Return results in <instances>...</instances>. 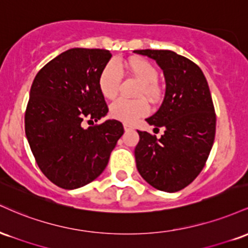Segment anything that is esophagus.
Listing matches in <instances>:
<instances>
[{
	"label": "esophagus",
	"instance_id": "1",
	"mask_svg": "<svg viewBox=\"0 0 248 248\" xmlns=\"http://www.w3.org/2000/svg\"><path fill=\"white\" fill-rule=\"evenodd\" d=\"M124 130H132L133 129V126H130V124H124Z\"/></svg>",
	"mask_w": 248,
	"mask_h": 248
}]
</instances>
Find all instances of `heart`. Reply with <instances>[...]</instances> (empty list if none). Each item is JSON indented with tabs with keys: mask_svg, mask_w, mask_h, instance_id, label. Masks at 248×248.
Segmentation results:
<instances>
[{
	"mask_svg": "<svg viewBox=\"0 0 248 248\" xmlns=\"http://www.w3.org/2000/svg\"><path fill=\"white\" fill-rule=\"evenodd\" d=\"M130 72L142 82L139 95H146L149 99H154L157 94L156 82L158 79V72L156 67L146 59L134 58L128 62ZM122 79V67L118 62H109L105 65L99 75L98 85L101 94L107 99H113L118 94ZM149 112V105L144 99H128L120 98L110 105L109 114L115 120L124 124H134L142 116Z\"/></svg>",
	"mask_w": 248,
	"mask_h": 248,
	"instance_id": "obj_1",
	"label": "heart"
}]
</instances>
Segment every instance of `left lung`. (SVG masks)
Returning a JSON list of instances; mask_svg holds the SVG:
<instances>
[{"instance_id": "obj_1", "label": "left lung", "mask_w": 248, "mask_h": 248, "mask_svg": "<svg viewBox=\"0 0 248 248\" xmlns=\"http://www.w3.org/2000/svg\"><path fill=\"white\" fill-rule=\"evenodd\" d=\"M156 61L166 78V95L146 121L160 139L138 130L135 161L147 183L167 192L189 186L205 166L216 135V113L209 85L198 65L170 50H135Z\"/></svg>"}]
</instances>
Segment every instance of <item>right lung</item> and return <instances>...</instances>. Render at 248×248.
I'll return each instance as SVG.
<instances>
[{
	"label": "right lung",
	"mask_w": 248,
	"mask_h": 248,
	"mask_svg": "<svg viewBox=\"0 0 248 248\" xmlns=\"http://www.w3.org/2000/svg\"><path fill=\"white\" fill-rule=\"evenodd\" d=\"M110 52L75 47L39 70L25 110V135L39 169L57 186L78 189L98 177L124 134L120 121L82 127L107 114L99 90Z\"/></svg>",
	"instance_id": "right-lung-1"
}]
</instances>
